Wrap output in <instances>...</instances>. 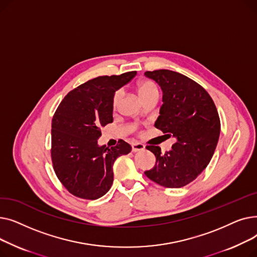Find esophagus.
Here are the masks:
<instances>
[{
	"instance_id": "34e87169",
	"label": "esophagus",
	"mask_w": 257,
	"mask_h": 257,
	"mask_svg": "<svg viewBox=\"0 0 257 257\" xmlns=\"http://www.w3.org/2000/svg\"><path fill=\"white\" fill-rule=\"evenodd\" d=\"M131 147H132V152H139L145 149V146L140 143H134L131 145Z\"/></svg>"
}]
</instances>
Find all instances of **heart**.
Segmentation results:
<instances>
[{"instance_id": "1", "label": "heart", "mask_w": 257, "mask_h": 257, "mask_svg": "<svg viewBox=\"0 0 257 257\" xmlns=\"http://www.w3.org/2000/svg\"><path fill=\"white\" fill-rule=\"evenodd\" d=\"M138 89L140 92V96L142 97V99H145L146 97L150 96L152 93H157L158 92V88L156 86V84L151 80H142L138 84ZM123 97V90L121 89H117L114 91L113 96H112V107H116Z\"/></svg>"}]
</instances>
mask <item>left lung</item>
<instances>
[{"mask_svg":"<svg viewBox=\"0 0 257 257\" xmlns=\"http://www.w3.org/2000/svg\"><path fill=\"white\" fill-rule=\"evenodd\" d=\"M145 75L155 80L164 93L155 127L176 139L166 153L158 146L146 147L156 164L145 175L165 187L185 186L208 166L214 153L221 130L217 107L203 87L182 74L156 70Z\"/></svg>","mask_w":257,"mask_h":257,"instance_id":"left-lung-1","label":"left lung"}]
</instances>
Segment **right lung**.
<instances>
[{"label":"right lung","mask_w":257,"mask_h":257,"mask_svg":"<svg viewBox=\"0 0 257 257\" xmlns=\"http://www.w3.org/2000/svg\"><path fill=\"white\" fill-rule=\"evenodd\" d=\"M137 72L100 76L71 90L52 118L51 158L53 169L67 192L85 200L104 196L113 182L112 166L131 146H98L101 129L112 123V96Z\"/></svg>","instance_id":"obj_1"}]
</instances>
